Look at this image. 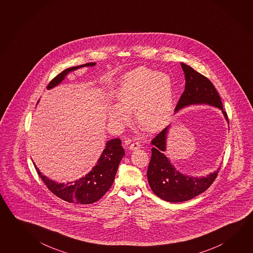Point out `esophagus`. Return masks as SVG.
Masks as SVG:
<instances>
[{"mask_svg": "<svg viewBox=\"0 0 253 253\" xmlns=\"http://www.w3.org/2000/svg\"><path fill=\"white\" fill-rule=\"evenodd\" d=\"M140 147H141V144L138 143V142H134V143H131L130 146H129L130 150H137V149H139Z\"/></svg>", "mask_w": 253, "mask_h": 253, "instance_id": "esophagus-1", "label": "esophagus"}]
</instances>
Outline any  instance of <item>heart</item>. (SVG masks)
<instances>
[{"label":"heart","instance_id":"heart-1","mask_svg":"<svg viewBox=\"0 0 253 253\" xmlns=\"http://www.w3.org/2000/svg\"><path fill=\"white\" fill-rule=\"evenodd\" d=\"M118 107L110 108L111 123L124 125L126 112L133 111L138 126L148 132H157L169 120L173 103L172 81L168 75L138 68L126 74L116 92Z\"/></svg>","mask_w":253,"mask_h":253}]
</instances>
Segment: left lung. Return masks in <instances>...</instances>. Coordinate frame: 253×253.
<instances>
[{
	"mask_svg": "<svg viewBox=\"0 0 253 253\" xmlns=\"http://www.w3.org/2000/svg\"><path fill=\"white\" fill-rule=\"evenodd\" d=\"M185 78L184 91L175 106V111L191 104L206 103L222 110L229 124L218 92L211 81L188 65L181 63ZM169 126L163 129L152 140V158L148 167L147 177L152 192L158 197L169 202H182L196 197L205 192L215 181L219 169L207 177L194 178L175 170L164 155L166 135Z\"/></svg>",
	"mask_w": 253,
	"mask_h": 253,
	"instance_id": "obj_1",
	"label": "left lung"
}]
</instances>
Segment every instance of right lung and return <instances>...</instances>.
Returning <instances> with one entry per match:
<instances>
[{"label":"right lung","mask_w":253,"mask_h":253,"mask_svg":"<svg viewBox=\"0 0 253 253\" xmlns=\"http://www.w3.org/2000/svg\"><path fill=\"white\" fill-rule=\"evenodd\" d=\"M94 62H89L65 69L61 73L57 75L48 84L47 89H51L58 85L64 79L66 75L75 69L85 67L94 66ZM125 151L121 146L120 138L111 139L106 144V148L100 157L96 165L89 172L87 175L77 181L71 183H55L54 181L48 179L46 176L42 175L41 172L36 168L37 174L41 177L42 182L45 184L47 188L57 197L68 202H74L79 204H90L97 202L105 194L115 179L116 173L120 161L124 157Z\"/></svg>","instance_id":"obj_1"}]
</instances>
